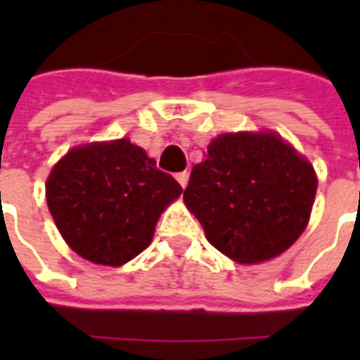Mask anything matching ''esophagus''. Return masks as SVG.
<instances>
[{
    "mask_svg": "<svg viewBox=\"0 0 360 360\" xmlns=\"http://www.w3.org/2000/svg\"><path fill=\"white\" fill-rule=\"evenodd\" d=\"M175 179L179 181V185L183 188L187 187V183H188V172H181V173H177V175H175Z\"/></svg>",
    "mask_w": 360,
    "mask_h": 360,
    "instance_id": "esophagus-1",
    "label": "esophagus"
}]
</instances>
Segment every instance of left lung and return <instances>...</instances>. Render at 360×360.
Here are the masks:
<instances>
[{"label": "left lung", "instance_id": "8db88e82", "mask_svg": "<svg viewBox=\"0 0 360 360\" xmlns=\"http://www.w3.org/2000/svg\"><path fill=\"white\" fill-rule=\"evenodd\" d=\"M316 187L309 160L276 133H226L193 167L183 200L212 247L257 264L301 237Z\"/></svg>", "mask_w": 360, "mask_h": 360}]
</instances>
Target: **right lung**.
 <instances>
[{
    "mask_svg": "<svg viewBox=\"0 0 360 360\" xmlns=\"http://www.w3.org/2000/svg\"><path fill=\"white\" fill-rule=\"evenodd\" d=\"M183 188L129 139L69 150L46 181L67 245L94 264L121 266L148 247L160 214Z\"/></svg>",
    "mask_w": 360,
    "mask_h": 360,
    "instance_id": "add662e5",
    "label": "right lung"
}]
</instances>
